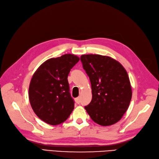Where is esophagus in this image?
Returning <instances> with one entry per match:
<instances>
[{
	"label": "esophagus",
	"mask_w": 159,
	"mask_h": 159,
	"mask_svg": "<svg viewBox=\"0 0 159 159\" xmlns=\"http://www.w3.org/2000/svg\"><path fill=\"white\" fill-rule=\"evenodd\" d=\"M75 102H76V104H80V98H76L75 99Z\"/></svg>",
	"instance_id": "34e87169"
}]
</instances>
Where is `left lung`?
Instances as JSON below:
<instances>
[{
  "instance_id": "1",
  "label": "left lung",
  "mask_w": 159,
  "mask_h": 159,
  "mask_svg": "<svg viewBox=\"0 0 159 159\" xmlns=\"http://www.w3.org/2000/svg\"><path fill=\"white\" fill-rule=\"evenodd\" d=\"M80 61L89 77L92 99L84 107L95 123L109 126L119 121L129 106L132 90L126 70L104 55H82Z\"/></svg>"
}]
</instances>
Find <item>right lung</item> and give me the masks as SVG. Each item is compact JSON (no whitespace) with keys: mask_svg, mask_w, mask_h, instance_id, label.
<instances>
[{"mask_svg":"<svg viewBox=\"0 0 159 159\" xmlns=\"http://www.w3.org/2000/svg\"><path fill=\"white\" fill-rule=\"evenodd\" d=\"M79 57L73 54L51 58L39 66L29 86V100L40 119L51 125L64 123L75 108L68 76Z\"/></svg>","mask_w":159,"mask_h":159,"instance_id":"add662e5","label":"right lung"}]
</instances>
